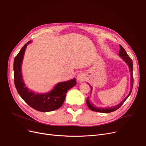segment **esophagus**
<instances>
[{
  "mask_svg": "<svg viewBox=\"0 0 146 146\" xmlns=\"http://www.w3.org/2000/svg\"><path fill=\"white\" fill-rule=\"evenodd\" d=\"M77 79L79 82H84L86 80V75L85 73H80L78 76H77Z\"/></svg>",
  "mask_w": 146,
  "mask_h": 146,
  "instance_id": "1",
  "label": "esophagus"
}]
</instances>
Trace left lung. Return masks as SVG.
Masks as SVG:
<instances>
[{"mask_svg": "<svg viewBox=\"0 0 146 146\" xmlns=\"http://www.w3.org/2000/svg\"><path fill=\"white\" fill-rule=\"evenodd\" d=\"M119 48L120 50L119 51V56L122 58L125 62L127 63V64L128 66L129 67V70L130 73H131V80H130V84H131V88H130V91L129 92V94L128 95V96L124 99L123 101H122L119 104L113 106H111V107H106V108H99V107H96V106L94 105V104L92 103L91 102H90L89 100V98L88 97L87 98L86 100V104L88 106L89 108L93 111H95V112H102V113H110V112H113L115 111H116L117 110H118L119 107H121V106L124 104V102L126 101V99L128 98V96L131 94V92H132V89H133V82H134V79H133V61L131 60V58L129 57V56L127 54V52L125 51V50H124V48L122 47L121 45H119ZM88 85L90 86V85L89 84ZM91 88V92L92 90V88L90 86Z\"/></svg>", "mask_w": 146, "mask_h": 146, "instance_id": "1", "label": "left lung"}]
</instances>
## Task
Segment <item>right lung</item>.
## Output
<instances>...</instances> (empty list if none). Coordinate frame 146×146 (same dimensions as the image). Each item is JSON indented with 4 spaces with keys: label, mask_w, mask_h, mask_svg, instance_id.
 Returning <instances> with one entry per match:
<instances>
[{
    "label": "right lung",
    "mask_w": 146,
    "mask_h": 146,
    "mask_svg": "<svg viewBox=\"0 0 146 146\" xmlns=\"http://www.w3.org/2000/svg\"><path fill=\"white\" fill-rule=\"evenodd\" d=\"M26 43L15 57L13 63L14 83L18 94L29 106L40 112H50L60 108L62 106L66 93L76 85V79L57 83L53 89L45 94H36L25 86L23 81L21 65L27 45Z\"/></svg>",
    "instance_id": "add662e5"
}]
</instances>
